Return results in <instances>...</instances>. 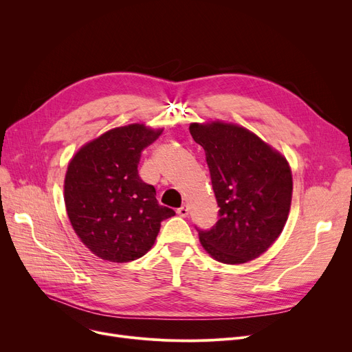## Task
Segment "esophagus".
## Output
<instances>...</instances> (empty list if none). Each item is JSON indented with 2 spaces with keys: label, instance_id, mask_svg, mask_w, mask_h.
Masks as SVG:
<instances>
[{
  "label": "esophagus",
  "instance_id": "obj_1",
  "mask_svg": "<svg viewBox=\"0 0 352 352\" xmlns=\"http://www.w3.org/2000/svg\"><path fill=\"white\" fill-rule=\"evenodd\" d=\"M188 211H190L188 206H182V207H179V208L177 210V214H178L179 217H187V215H188Z\"/></svg>",
  "mask_w": 352,
  "mask_h": 352
}]
</instances>
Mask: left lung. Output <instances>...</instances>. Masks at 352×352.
I'll return each mask as SVG.
<instances>
[{
    "mask_svg": "<svg viewBox=\"0 0 352 352\" xmlns=\"http://www.w3.org/2000/svg\"><path fill=\"white\" fill-rule=\"evenodd\" d=\"M206 151L218 221L197 231L206 251L224 264H244L265 252L287 223L292 175L287 160L248 129L224 122L191 124Z\"/></svg>",
    "mask_w": 352,
    "mask_h": 352,
    "instance_id": "8db88e82",
    "label": "left lung"
}]
</instances>
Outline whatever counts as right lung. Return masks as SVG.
I'll return each instance as SVG.
<instances>
[{
  "label": "right lung",
  "instance_id": "right-lung-1",
  "mask_svg": "<svg viewBox=\"0 0 352 352\" xmlns=\"http://www.w3.org/2000/svg\"><path fill=\"white\" fill-rule=\"evenodd\" d=\"M161 133L142 124L114 128L84 145L68 165V218L87 248L102 260H137L153 247L162 221L175 215L158 204L154 186L138 175L142 150Z\"/></svg>",
  "mask_w": 352,
  "mask_h": 352
}]
</instances>
